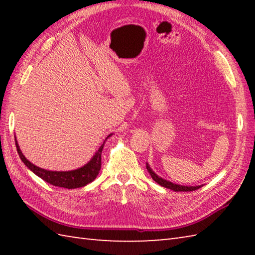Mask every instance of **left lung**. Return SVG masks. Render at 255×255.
I'll return each mask as SVG.
<instances>
[{
	"label": "left lung",
	"instance_id": "left-lung-1",
	"mask_svg": "<svg viewBox=\"0 0 255 255\" xmlns=\"http://www.w3.org/2000/svg\"><path fill=\"white\" fill-rule=\"evenodd\" d=\"M145 166H147V170L150 173L151 177H152V180H154L156 183L160 184L161 186L170 188L174 192H193V191H196V189H198L200 187V186H182V185H177V184H173L169 181H165V180H163V178L159 177L152 170L150 169V166L148 164Z\"/></svg>",
	"mask_w": 255,
	"mask_h": 255
}]
</instances>
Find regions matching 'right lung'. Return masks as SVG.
I'll return each mask as SVG.
<instances>
[{
    "instance_id": "1",
    "label": "right lung",
    "mask_w": 255,
    "mask_h": 255,
    "mask_svg": "<svg viewBox=\"0 0 255 255\" xmlns=\"http://www.w3.org/2000/svg\"><path fill=\"white\" fill-rule=\"evenodd\" d=\"M15 143H16V148H17L19 158L24 162V164L28 167L30 171L34 172L37 176H39L40 178H42V180L51 184L53 186H59V187L69 188V189L85 186L86 184H89L95 180L101 170L102 150H103V147H104V143L101 145L99 151H97L95 155L93 156V159H92L88 164L80 167L78 170L68 171V172H56V171H47L44 169H40V167L34 165L31 162L27 160L24 156V154L21 153L17 142Z\"/></svg>"
}]
</instances>
